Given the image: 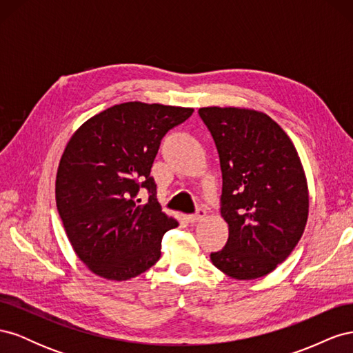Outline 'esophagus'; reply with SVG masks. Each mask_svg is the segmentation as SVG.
Wrapping results in <instances>:
<instances>
[{
    "label": "esophagus",
    "instance_id": "esophagus-1",
    "mask_svg": "<svg viewBox=\"0 0 353 353\" xmlns=\"http://www.w3.org/2000/svg\"><path fill=\"white\" fill-rule=\"evenodd\" d=\"M205 216H206V210H205V209H197V212L194 213V215H190V216H188V221H190L191 223H196V222L201 221Z\"/></svg>",
    "mask_w": 353,
    "mask_h": 353
}]
</instances>
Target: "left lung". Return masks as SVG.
I'll use <instances>...</instances> for the list:
<instances>
[{"label":"left lung","instance_id":"left-lung-1","mask_svg":"<svg viewBox=\"0 0 353 353\" xmlns=\"http://www.w3.org/2000/svg\"><path fill=\"white\" fill-rule=\"evenodd\" d=\"M216 144L225 248L212 263L236 280H254L287 259L306 227L305 170L288 135L268 114L239 108H201Z\"/></svg>","mask_w":353,"mask_h":353}]
</instances>
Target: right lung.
<instances>
[{"mask_svg": "<svg viewBox=\"0 0 353 353\" xmlns=\"http://www.w3.org/2000/svg\"><path fill=\"white\" fill-rule=\"evenodd\" d=\"M194 109L130 101L92 116L60 159L56 203L78 258L103 279L125 281L159 261L178 222L162 212L150 176L160 141ZM148 190L149 201L136 196Z\"/></svg>", "mask_w": 353, "mask_h": 353, "instance_id": "obj_1", "label": "right lung"}]
</instances>
